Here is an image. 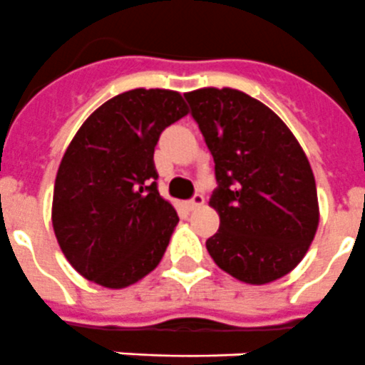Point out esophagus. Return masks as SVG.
<instances>
[{
    "mask_svg": "<svg viewBox=\"0 0 365 365\" xmlns=\"http://www.w3.org/2000/svg\"><path fill=\"white\" fill-rule=\"evenodd\" d=\"M202 204H204V197H202L200 192H197V195L187 202V207L189 210H197V207H200Z\"/></svg>",
    "mask_w": 365,
    "mask_h": 365,
    "instance_id": "esophagus-1",
    "label": "esophagus"
}]
</instances>
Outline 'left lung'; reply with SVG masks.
I'll use <instances>...</instances> for the list:
<instances>
[{"label":"left lung","instance_id":"8db88e82","mask_svg":"<svg viewBox=\"0 0 365 365\" xmlns=\"http://www.w3.org/2000/svg\"><path fill=\"white\" fill-rule=\"evenodd\" d=\"M215 161L210 206L220 226L206 249L222 271L262 286L301 263L319 225L310 161L265 103L235 88L183 94Z\"/></svg>","mask_w":365,"mask_h":365}]
</instances>
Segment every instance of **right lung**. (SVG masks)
<instances>
[{
  "mask_svg": "<svg viewBox=\"0 0 365 365\" xmlns=\"http://www.w3.org/2000/svg\"><path fill=\"white\" fill-rule=\"evenodd\" d=\"M187 113L176 91L133 88L98 107L73 135L55 178L51 222L87 280L122 289L161 262L180 219L158 191L154 150Z\"/></svg>",
  "mask_w": 365,
  "mask_h": 365,
  "instance_id": "1",
  "label": "right lung"
}]
</instances>
